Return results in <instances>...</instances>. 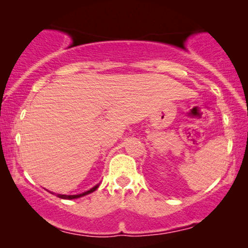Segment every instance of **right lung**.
<instances>
[{
  "label": "right lung",
  "instance_id": "add662e5",
  "mask_svg": "<svg viewBox=\"0 0 248 248\" xmlns=\"http://www.w3.org/2000/svg\"><path fill=\"white\" fill-rule=\"evenodd\" d=\"M99 186H100V183L96 184V186H93L92 189L87 190V191H85V192H82V193H78V195H62V193H56V196H57V197L62 198V199H76V198H80V197H84V196L88 195V193H92L93 191H95V190L99 187ZM50 192H51V191H50ZM51 193H53V192H51ZM53 195H55V193H53Z\"/></svg>",
  "mask_w": 248,
  "mask_h": 248
}]
</instances>
